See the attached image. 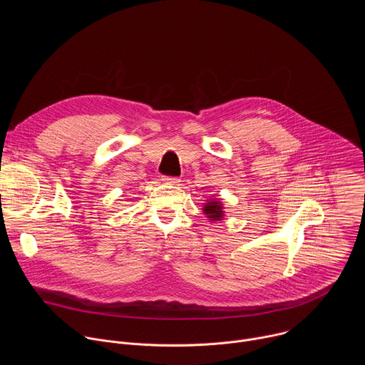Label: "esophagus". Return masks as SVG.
<instances>
[{
    "mask_svg": "<svg viewBox=\"0 0 365 365\" xmlns=\"http://www.w3.org/2000/svg\"><path fill=\"white\" fill-rule=\"evenodd\" d=\"M162 180L166 183H172V185H178L180 182V179L176 176H162Z\"/></svg>",
    "mask_w": 365,
    "mask_h": 365,
    "instance_id": "obj_1",
    "label": "esophagus"
}]
</instances>
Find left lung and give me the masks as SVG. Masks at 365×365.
Segmentation results:
<instances>
[{"mask_svg": "<svg viewBox=\"0 0 365 365\" xmlns=\"http://www.w3.org/2000/svg\"><path fill=\"white\" fill-rule=\"evenodd\" d=\"M203 212H205V215H207V218L212 220V221H220L224 215L222 205L217 200L206 202V205L203 206Z\"/></svg>", "mask_w": 365, "mask_h": 365, "instance_id": "8db88e82", "label": "left lung"}]
</instances>
